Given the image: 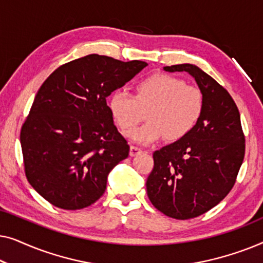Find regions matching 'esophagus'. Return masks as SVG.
I'll list each match as a JSON object with an SVG mask.
<instances>
[{
  "instance_id": "1",
  "label": "esophagus",
  "mask_w": 263,
  "mask_h": 263,
  "mask_svg": "<svg viewBox=\"0 0 263 263\" xmlns=\"http://www.w3.org/2000/svg\"><path fill=\"white\" fill-rule=\"evenodd\" d=\"M142 152V149L140 148V147H136V146H130V151H129V154H130V157H135L138 156Z\"/></svg>"
}]
</instances>
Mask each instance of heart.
I'll use <instances>...</instances> for the list:
<instances>
[{"mask_svg":"<svg viewBox=\"0 0 263 263\" xmlns=\"http://www.w3.org/2000/svg\"><path fill=\"white\" fill-rule=\"evenodd\" d=\"M109 109L118 127L132 130L147 111L148 122L129 134L133 141L149 145L166 136L170 141L184 138L195 128L203 110V95L174 75H149L135 86V95L115 91Z\"/></svg>","mask_w":263,"mask_h":263,"instance_id":"1","label":"heart"}]
</instances>
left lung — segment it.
Returning a JSON list of instances; mask_svg holds the SVG:
<instances>
[{
  "label": "left lung",
  "instance_id": "1",
  "mask_svg": "<svg viewBox=\"0 0 263 263\" xmlns=\"http://www.w3.org/2000/svg\"><path fill=\"white\" fill-rule=\"evenodd\" d=\"M186 71L203 95V110L195 128L153 153L146 182L154 207L167 217L185 220L220 202L236 182L246 152L239 111L230 93L194 64L164 67Z\"/></svg>",
  "mask_w": 263,
  "mask_h": 263
}]
</instances>
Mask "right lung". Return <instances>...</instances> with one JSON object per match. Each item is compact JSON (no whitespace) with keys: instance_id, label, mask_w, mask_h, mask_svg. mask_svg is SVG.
<instances>
[{"instance_id":"1","label":"right lung","mask_w":263,"mask_h":263,"mask_svg":"<svg viewBox=\"0 0 263 263\" xmlns=\"http://www.w3.org/2000/svg\"><path fill=\"white\" fill-rule=\"evenodd\" d=\"M146 66L92 53L59 67L43 82L20 142L27 181L48 202L74 211L100 199L107 175L129 156L106 98Z\"/></svg>"}]
</instances>
